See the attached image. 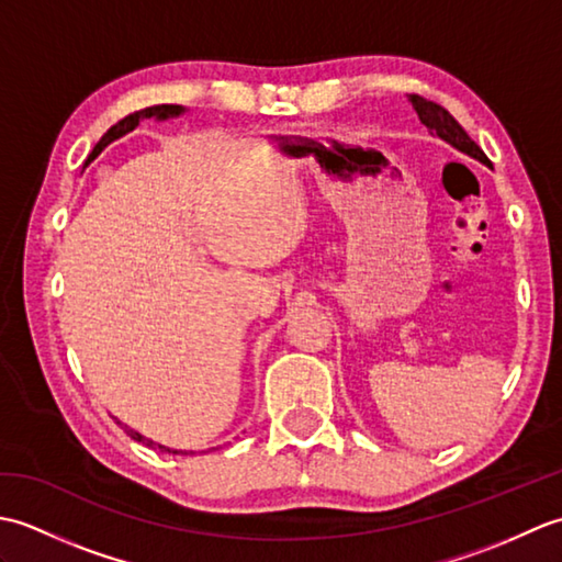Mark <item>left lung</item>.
I'll use <instances>...</instances> for the list:
<instances>
[{
  "label": "left lung",
  "mask_w": 562,
  "mask_h": 562,
  "mask_svg": "<svg viewBox=\"0 0 562 562\" xmlns=\"http://www.w3.org/2000/svg\"><path fill=\"white\" fill-rule=\"evenodd\" d=\"M411 103H413L417 117H420V123L429 130V135L445 139L447 145H451L453 149H459L461 154H465V157H471L475 161L491 166V161H487L483 149L475 145V142L469 137V133H465V130L457 123V117H453L447 109H441V105H437L435 101L415 97V93L411 97Z\"/></svg>",
  "instance_id": "obj_1"
}]
</instances>
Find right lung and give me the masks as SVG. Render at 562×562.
<instances>
[{"instance_id": "1", "label": "right lung", "mask_w": 562, "mask_h": 562, "mask_svg": "<svg viewBox=\"0 0 562 562\" xmlns=\"http://www.w3.org/2000/svg\"><path fill=\"white\" fill-rule=\"evenodd\" d=\"M186 113V109L183 105H169V103H164V105H151V109H145V111H137V113H133V115H127V117H123L121 123H115L109 133H105L101 139H99V145L93 147V151L89 154V159H87V164H91L93 159L99 157V154L111 145V142H115V139H121V137H125L127 133H133V130L139 125V121H145V117H154V121H169V117H178V115H183ZM121 423V420H117ZM123 425V423H121ZM123 429L125 432L133 437L135 441H142V445H147V447H151V449H159V451H169V453H188V451H181V449H169V447H164V445H157V441H151V439H147V437H142L137 429H133V427H127V425H123ZM193 453V451H190Z\"/></svg>"}]
</instances>
